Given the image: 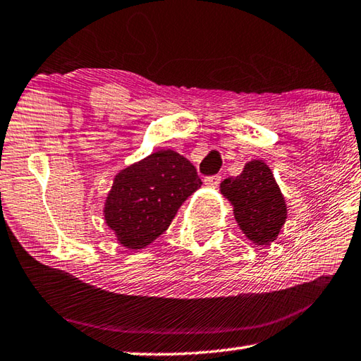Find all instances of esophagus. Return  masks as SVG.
<instances>
[{"mask_svg": "<svg viewBox=\"0 0 361 361\" xmlns=\"http://www.w3.org/2000/svg\"><path fill=\"white\" fill-rule=\"evenodd\" d=\"M221 180V176L216 174V176H210V178H206L204 179V182H206V185L210 187V188H216L219 187V183Z\"/></svg>", "mask_w": 361, "mask_h": 361, "instance_id": "obj_1", "label": "esophagus"}]
</instances>
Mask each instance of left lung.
I'll list each match as a JSON object with an SVG mask.
<instances>
[{"label":"left lung","instance_id":"1","mask_svg":"<svg viewBox=\"0 0 361 361\" xmlns=\"http://www.w3.org/2000/svg\"><path fill=\"white\" fill-rule=\"evenodd\" d=\"M245 237L256 245L276 240L288 219L286 200L264 160L245 163L242 173L220 183Z\"/></svg>","mask_w":361,"mask_h":361}]
</instances>
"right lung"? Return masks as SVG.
Masks as SVG:
<instances>
[{"label":"right lung","mask_w":361,"mask_h":361,"mask_svg":"<svg viewBox=\"0 0 361 361\" xmlns=\"http://www.w3.org/2000/svg\"><path fill=\"white\" fill-rule=\"evenodd\" d=\"M201 185L192 163L171 149H161L114 176L104 206L106 226L122 247L146 248Z\"/></svg>","instance_id":"1"}]
</instances>
